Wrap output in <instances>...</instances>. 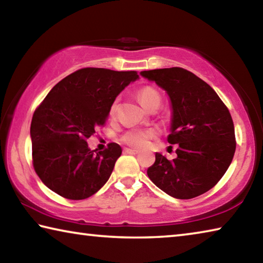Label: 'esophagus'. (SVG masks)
Listing matches in <instances>:
<instances>
[{"label":"esophagus","instance_id":"obj_1","mask_svg":"<svg viewBox=\"0 0 263 263\" xmlns=\"http://www.w3.org/2000/svg\"><path fill=\"white\" fill-rule=\"evenodd\" d=\"M124 152L127 153V154H138V153H139V151L133 149V148H125V149H124Z\"/></svg>","mask_w":263,"mask_h":263}]
</instances>
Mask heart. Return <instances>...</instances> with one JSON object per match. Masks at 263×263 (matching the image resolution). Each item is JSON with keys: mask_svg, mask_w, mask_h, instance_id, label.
<instances>
[{"mask_svg": "<svg viewBox=\"0 0 263 263\" xmlns=\"http://www.w3.org/2000/svg\"><path fill=\"white\" fill-rule=\"evenodd\" d=\"M138 99H139L140 103L144 108H147L154 102H161V96L158 92V90L153 87H144L141 88L139 92H138ZM116 109H117V103H114L111 106L110 114L115 115ZM154 130H139V128H135V130H130L124 133L122 136V141L124 144L132 147L141 148L148 144L151 138L155 136Z\"/></svg>", "mask_w": 263, "mask_h": 263, "instance_id": "obj_1", "label": "heart"}]
</instances>
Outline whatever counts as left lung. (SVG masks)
<instances>
[{
    "label": "left lung",
    "mask_w": 263,
    "mask_h": 263,
    "mask_svg": "<svg viewBox=\"0 0 263 263\" xmlns=\"http://www.w3.org/2000/svg\"><path fill=\"white\" fill-rule=\"evenodd\" d=\"M167 92L172 119L169 144L179 145L172 161L155 153L149 180L174 198L190 199L213 188L235 152L232 117L217 92L189 70L172 67L142 70Z\"/></svg>",
    "instance_id": "left-lung-1"
}]
</instances>
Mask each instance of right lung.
<instances>
[{"label":"right lung","instance_id":"right-lung-1","mask_svg":"<svg viewBox=\"0 0 263 263\" xmlns=\"http://www.w3.org/2000/svg\"><path fill=\"white\" fill-rule=\"evenodd\" d=\"M138 79L135 70L82 68L51 89L30 127L34 171L48 189L65 198L84 199L106 183L121 146L111 142L97 152L87 139L104 125L116 97Z\"/></svg>","mask_w":263,"mask_h":263}]
</instances>
